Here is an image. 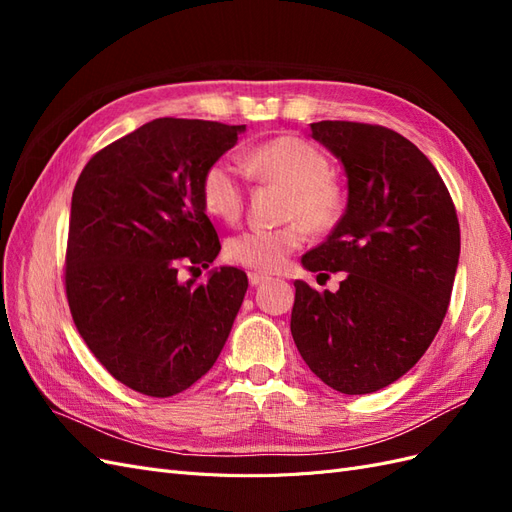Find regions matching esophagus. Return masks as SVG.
Listing matches in <instances>:
<instances>
[{"label":"esophagus","mask_w":512,"mask_h":512,"mask_svg":"<svg viewBox=\"0 0 512 512\" xmlns=\"http://www.w3.org/2000/svg\"><path fill=\"white\" fill-rule=\"evenodd\" d=\"M247 280H250L252 286H258V284H262V282H267L269 275L258 273V271H250V273H247Z\"/></svg>","instance_id":"34e87169"}]
</instances>
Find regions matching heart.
I'll return each mask as SVG.
<instances>
[{"label": "heart", "mask_w": 512, "mask_h": 512, "mask_svg": "<svg viewBox=\"0 0 512 512\" xmlns=\"http://www.w3.org/2000/svg\"><path fill=\"white\" fill-rule=\"evenodd\" d=\"M243 166L260 181L288 190L282 228H254L228 239L226 258L232 265L271 273L299 250L307 239V227L331 228L342 213V194L329 177V160L301 136H277L245 151ZM205 209L224 222H235L243 211L245 177L232 158H220L207 166L200 179Z\"/></svg>", "instance_id": "b5f03b06"}]
</instances>
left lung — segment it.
I'll list each match as a JSON object with an SVG mask.
<instances>
[{
    "label": "left lung",
    "instance_id": "left-lung-1",
    "mask_svg": "<svg viewBox=\"0 0 512 512\" xmlns=\"http://www.w3.org/2000/svg\"><path fill=\"white\" fill-rule=\"evenodd\" d=\"M344 164L348 205L301 262L346 271L337 292L294 282L292 339L331 389L367 395L416 365L436 337L459 262V220L442 177L401 134L356 121L312 123Z\"/></svg>",
    "mask_w": 512,
    "mask_h": 512
}]
</instances>
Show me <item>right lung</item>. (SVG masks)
<instances>
[{
    "mask_svg": "<svg viewBox=\"0 0 512 512\" xmlns=\"http://www.w3.org/2000/svg\"><path fill=\"white\" fill-rule=\"evenodd\" d=\"M245 126L153 119L98 151L74 185L66 294L87 348L121 384L177 395L218 361L247 290V275L207 269L220 239L200 179Z\"/></svg>",
    "mask_w": 512,
    "mask_h": 512,
    "instance_id": "obj_1",
    "label": "right lung"
}]
</instances>
